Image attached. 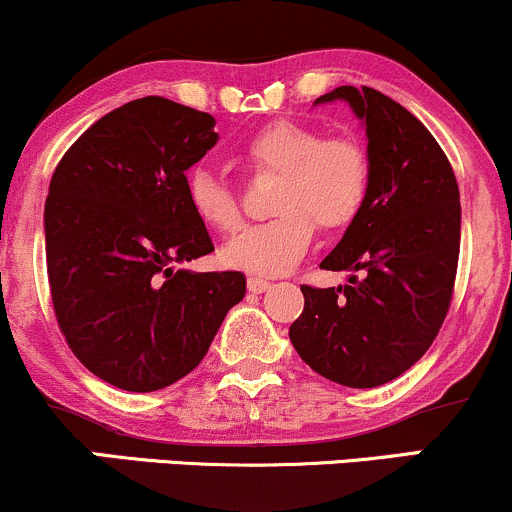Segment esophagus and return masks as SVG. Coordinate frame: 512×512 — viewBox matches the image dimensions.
<instances>
[{"instance_id": "obj_1", "label": "esophagus", "mask_w": 512, "mask_h": 512, "mask_svg": "<svg viewBox=\"0 0 512 512\" xmlns=\"http://www.w3.org/2000/svg\"><path fill=\"white\" fill-rule=\"evenodd\" d=\"M269 286H272V284H269L267 279H262V276H248V291H252V293L267 291Z\"/></svg>"}]
</instances>
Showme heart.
<instances>
[{
    "mask_svg": "<svg viewBox=\"0 0 512 512\" xmlns=\"http://www.w3.org/2000/svg\"><path fill=\"white\" fill-rule=\"evenodd\" d=\"M245 166L255 175H276L269 197L272 219L243 228L221 248L226 267L281 274L308 250L315 226L339 233L366 209L373 166L366 144L354 134H325L291 120L257 129L245 142ZM187 199L204 226L233 233L243 221L238 197L226 182L195 170Z\"/></svg>",
    "mask_w": 512,
    "mask_h": 512,
    "instance_id": "obj_1",
    "label": "heart"
}]
</instances>
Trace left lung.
Segmentation results:
<instances>
[{"label":"left lung","mask_w":512,"mask_h":512,"mask_svg":"<svg viewBox=\"0 0 512 512\" xmlns=\"http://www.w3.org/2000/svg\"><path fill=\"white\" fill-rule=\"evenodd\" d=\"M330 101L349 103L366 127L373 180L366 209L320 267L363 276L337 289L301 286L289 337L315 373L361 390L414 366L448 315L460 190L448 156L407 108L368 86H339L315 105Z\"/></svg>","instance_id":"1"}]
</instances>
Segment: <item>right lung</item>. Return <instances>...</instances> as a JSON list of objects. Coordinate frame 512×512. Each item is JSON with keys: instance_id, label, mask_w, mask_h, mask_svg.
<instances>
[{"instance_id": "add662e5", "label": "right lung", "mask_w": 512, "mask_h": 512, "mask_svg": "<svg viewBox=\"0 0 512 512\" xmlns=\"http://www.w3.org/2000/svg\"><path fill=\"white\" fill-rule=\"evenodd\" d=\"M214 125L168 98H137L88 127L52 173L45 250L57 325L120 390L185 378L245 296L240 272L182 269L214 250L185 178L219 142Z\"/></svg>"}]
</instances>
